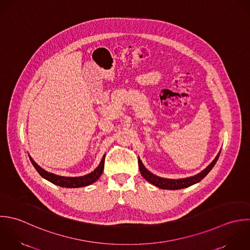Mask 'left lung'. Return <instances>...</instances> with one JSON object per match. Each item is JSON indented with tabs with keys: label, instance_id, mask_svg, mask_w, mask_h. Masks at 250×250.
<instances>
[{
	"label": "left lung",
	"instance_id": "1",
	"mask_svg": "<svg viewBox=\"0 0 250 250\" xmlns=\"http://www.w3.org/2000/svg\"><path fill=\"white\" fill-rule=\"evenodd\" d=\"M219 155H220V152L215 157V159L210 163V165H208L200 173H198L194 176H190V177H186V178H180V179L163 178V177H160V176H157V175L153 174L152 172H150L144 167V165L142 164L140 159H138V166H139V170H140L141 175L149 183H151V184H153V185H155V186H157L161 189H165V190H179V189H184V188L190 187V186L200 182L202 179H204L208 174V172L212 169L214 165L216 164V162L219 158Z\"/></svg>",
	"mask_w": 250,
	"mask_h": 250
}]
</instances>
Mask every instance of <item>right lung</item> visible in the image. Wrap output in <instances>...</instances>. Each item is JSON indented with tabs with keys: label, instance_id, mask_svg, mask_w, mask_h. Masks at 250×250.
I'll return each mask as SVG.
<instances>
[{
	"label": "right lung",
	"instance_id": "obj_1",
	"mask_svg": "<svg viewBox=\"0 0 250 250\" xmlns=\"http://www.w3.org/2000/svg\"><path fill=\"white\" fill-rule=\"evenodd\" d=\"M29 158H30L32 165L34 166L36 170L39 172V174L42 178L46 179L47 181L51 182L54 185L64 187V188H80V187H85V186H88V185L94 183L101 176V174L103 172L104 161H105V156H103L98 167L93 171H91L90 173H88L86 175L79 176V177H66V176L56 175L51 172H47L46 170L42 168L39 165H37L36 162L30 156H29Z\"/></svg>",
	"mask_w": 250,
	"mask_h": 250
}]
</instances>
